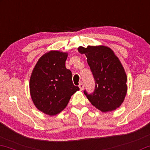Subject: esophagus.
I'll use <instances>...</instances> for the list:
<instances>
[{
	"mask_svg": "<svg viewBox=\"0 0 150 150\" xmlns=\"http://www.w3.org/2000/svg\"><path fill=\"white\" fill-rule=\"evenodd\" d=\"M79 89H80V91H83V89H84V84H83L82 82L79 83Z\"/></svg>",
	"mask_w": 150,
	"mask_h": 150,
	"instance_id": "obj_1",
	"label": "esophagus"
}]
</instances>
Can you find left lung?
I'll list each match as a JSON object with an SVG mask.
<instances>
[{
  "label": "left lung",
  "instance_id": "obj_1",
  "mask_svg": "<svg viewBox=\"0 0 150 150\" xmlns=\"http://www.w3.org/2000/svg\"><path fill=\"white\" fill-rule=\"evenodd\" d=\"M78 51L86 56L96 81L92 94L84 91L91 105L102 112L120 107L127 91V77L114 52L105 45L79 46Z\"/></svg>",
  "mask_w": 150,
  "mask_h": 150
}]
</instances>
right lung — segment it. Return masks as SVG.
<instances>
[{"label":"right lung","mask_w":150,"mask_h":150,"mask_svg":"<svg viewBox=\"0 0 150 150\" xmlns=\"http://www.w3.org/2000/svg\"><path fill=\"white\" fill-rule=\"evenodd\" d=\"M68 53L50 50L39 59L30 79V93L41 112L55 115L65 109L71 96L79 90L66 68Z\"/></svg>","instance_id":"obj_1"}]
</instances>
